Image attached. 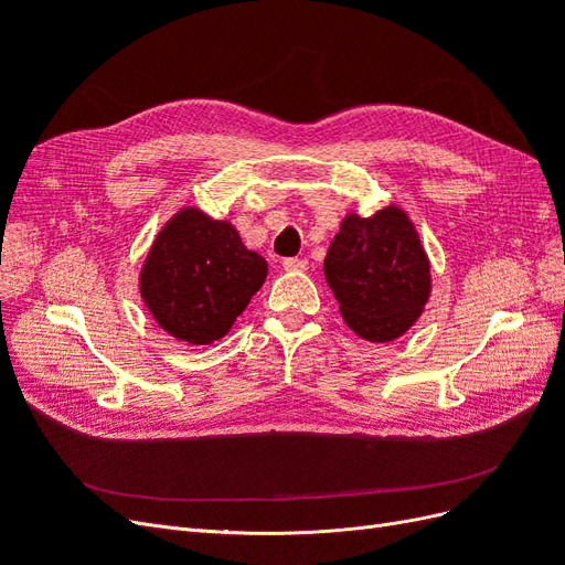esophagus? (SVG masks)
Instances as JSON below:
<instances>
[{
    "mask_svg": "<svg viewBox=\"0 0 565 565\" xmlns=\"http://www.w3.org/2000/svg\"><path fill=\"white\" fill-rule=\"evenodd\" d=\"M282 266H285V270H306L309 268V262L299 259V256H289V259L282 262Z\"/></svg>",
    "mask_w": 565,
    "mask_h": 565,
    "instance_id": "34e87169",
    "label": "esophagus"
}]
</instances>
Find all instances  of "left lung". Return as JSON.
<instances>
[{
    "label": "left lung",
    "mask_w": 565,
    "mask_h": 565,
    "mask_svg": "<svg viewBox=\"0 0 565 565\" xmlns=\"http://www.w3.org/2000/svg\"><path fill=\"white\" fill-rule=\"evenodd\" d=\"M324 280L353 332L391 341L413 324L429 299V259L405 212L347 216L324 256Z\"/></svg>",
    "instance_id": "obj_1"
}]
</instances>
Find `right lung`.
Wrapping results in <instances>:
<instances>
[{
	"label": "right lung",
	"mask_w": 565,
	"mask_h": 565,
	"mask_svg": "<svg viewBox=\"0 0 565 565\" xmlns=\"http://www.w3.org/2000/svg\"><path fill=\"white\" fill-rule=\"evenodd\" d=\"M266 262L226 221L191 207L160 231L141 270V297L162 330L191 344L224 337L264 285Z\"/></svg>",
	"instance_id": "1"
}]
</instances>
